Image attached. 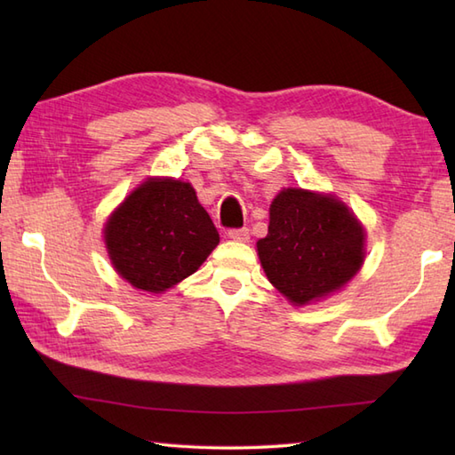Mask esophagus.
Returning <instances> with one entry per match:
<instances>
[{"instance_id":"1","label":"esophagus","mask_w":455,"mask_h":455,"mask_svg":"<svg viewBox=\"0 0 455 455\" xmlns=\"http://www.w3.org/2000/svg\"><path fill=\"white\" fill-rule=\"evenodd\" d=\"M228 238L236 240V243H248V240H250V230L246 227H243V228H230L228 230Z\"/></svg>"}]
</instances>
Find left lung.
I'll use <instances>...</instances> for the list:
<instances>
[{"mask_svg":"<svg viewBox=\"0 0 455 455\" xmlns=\"http://www.w3.org/2000/svg\"><path fill=\"white\" fill-rule=\"evenodd\" d=\"M256 246L267 279L295 305L340 289L363 262V230L344 203L303 189L272 201Z\"/></svg>","mask_w":455,"mask_h":455,"instance_id":"8db88e82","label":"left lung"}]
</instances>
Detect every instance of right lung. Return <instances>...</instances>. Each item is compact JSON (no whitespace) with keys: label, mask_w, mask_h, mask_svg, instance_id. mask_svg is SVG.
I'll use <instances>...</instances> for the list:
<instances>
[{"label":"right lung","mask_w":455,"mask_h":455,"mask_svg":"<svg viewBox=\"0 0 455 455\" xmlns=\"http://www.w3.org/2000/svg\"><path fill=\"white\" fill-rule=\"evenodd\" d=\"M105 243L119 275L160 293L197 272L219 233L189 183L148 180L113 212Z\"/></svg>","instance_id":"obj_1"}]
</instances>
